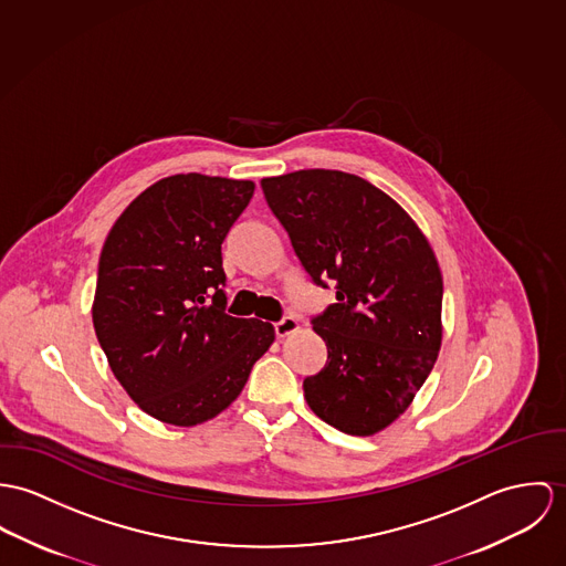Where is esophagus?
<instances>
[{"mask_svg": "<svg viewBox=\"0 0 566 566\" xmlns=\"http://www.w3.org/2000/svg\"><path fill=\"white\" fill-rule=\"evenodd\" d=\"M273 327H275L277 338H284V336H289V334H293V332L300 329V321H297L295 316H284V318L277 321Z\"/></svg>", "mask_w": 566, "mask_h": 566, "instance_id": "esophagus-1", "label": "esophagus"}]
</instances>
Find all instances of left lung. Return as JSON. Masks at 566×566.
Returning a JSON list of instances; mask_svg holds the SVG:
<instances>
[{
  "label": "left lung",
  "mask_w": 566,
  "mask_h": 566,
  "mask_svg": "<svg viewBox=\"0 0 566 566\" xmlns=\"http://www.w3.org/2000/svg\"><path fill=\"white\" fill-rule=\"evenodd\" d=\"M269 208L314 284L336 304L313 318L327 363L304 379L314 415L371 437L408 410L442 343V275L421 228L384 190L332 169L262 178Z\"/></svg>",
  "instance_id": "left-lung-1"
}]
</instances>
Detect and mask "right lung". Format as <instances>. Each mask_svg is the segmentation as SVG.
I'll return each instance as SVG.
<instances>
[{
  "label": "right lung",
  "instance_id": "1",
  "mask_svg": "<svg viewBox=\"0 0 566 566\" xmlns=\"http://www.w3.org/2000/svg\"><path fill=\"white\" fill-rule=\"evenodd\" d=\"M252 180L178 174L143 190L106 237L93 300L97 340L129 399L190 428L223 412L275 340L226 314L221 243Z\"/></svg>",
  "mask_w": 566,
  "mask_h": 566
}]
</instances>
